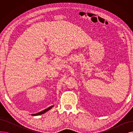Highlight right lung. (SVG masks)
Wrapping results in <instances>:
<instances>
[{
    "label": "right lung",
    "mask_w": 133,
    "mask_h": 133,
    "mask_svg": "<svg viewBox=\"0 0 133 133\" xmlns=\"http://www.w3.org/2000/svg\"><path fill=\"white\" fill-rule=\"evenodd\" d=\"M53 106H54V105L51 106H50V107H48V108H46V109H44V110H43V111H40V112L37 113H36V114H31V115H32V116H37V115H41V114H44L45 113L47 112V111L48 110H50V109H51Z\"/></svg>",
    "instance_id": "1"
}]
</instances>
